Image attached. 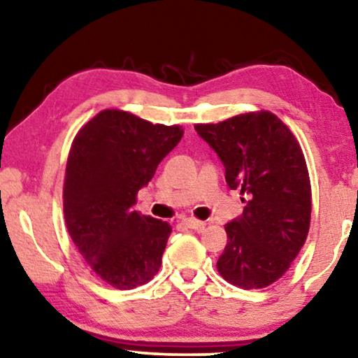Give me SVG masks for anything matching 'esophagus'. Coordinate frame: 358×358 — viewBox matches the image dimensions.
Instances as JSON below:
<instances>
[{
	"instance_id": "obj_1",
	"label": "esophagus",
	"mask_w": 358,
	"mask_h": 358,
	"mask_svg": "<svg viewBox=\"0 0 358 358\" xmlns=\"http://www.w3.org/2000/svg\"><path fill=\"white\" fill-rule=\"evenodd\" d=\"M182 222H184L185 227H189V228H192V229H200V228L205 227V222H202V220H197V218H192V217L184 218Z\"/></svg>"
}]
</instances>
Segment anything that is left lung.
Wrapping results in <instances>:
<instances>
[{
    "instance_id": "left-lung-1",
    "label": "left lung",
    "mask_w": 358,
    "mask_h": 358,
    "mask_svg": "<svg viewBox=\"0 0 358 358\" xmlns=\"http://www.w3.org/2000/svg\"><path fill=\"white\" fill-rule=\"evenodd\" d=\"M217 151L229 189L246 195L244 212L224 224L228 244L217 268L244 290L277 282L310 231L311 182L292 130L268 110L246 112L218 124H197Z\"/></svg>"
}]
</instances>
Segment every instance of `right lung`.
<instances>
[{
	"label": "right lung",
	"mask_w": 358,
	"mask_h": 358,
	"mask_svg": "<svg viewBox=\"0 0 358 358\" xmlns=\"http://www.w3.org/2000/svg\"><path fill=\"white\" fill-rule=\"evenodd\" d=\"M182 135L179 125L106 109L73 140L63 184L66 229L91 272L107 285L130 290L158 273L173 228L134 205Z\"/></svg>",
	"instance_id": "add662e5"
}]
</instances>
